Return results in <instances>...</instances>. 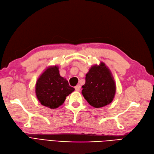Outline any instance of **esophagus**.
I'll return each instance as SVG.
<instances>
[{"mask_svg":"<svg viewBox=\"0 0 154 154\" xmlns=\"http://www.w3.org/2000/svg\"><path fill=\"white\" fill-rule=\"evenodd\" d=\"M75 91H80V89H81V86L77 85V86H76L75 87Z\"/></svg>","mask_w":154,"mask_h":154,"instance_id":"obj_1","label":"esophagus"}]
</instances>
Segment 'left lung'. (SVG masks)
<instances>
[{
  "label": "left lung",
  "mask_w": 154,
  "mask_h": 154,
  "mask_svg": "<svg viewBox=\"0 0 154 154\" xmlns=\"http://www.w3.org/2000/svg\"><path fill=\"white\" fill-rule=\"evenodd\" d=\"M82 94L90 105L101 108L110 104L114 98L116 85L112 73L104 63L91 67L86 75Z\"/></svg>",
  "instance_id": "left-lung-1"
}]
</instances>
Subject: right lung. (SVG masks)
Returning <instances> with one entry per match:
<instances>
[{
  "mask_svg": "<svg viewBox=\"0 0 154 154\" xmlns=\"http://www.w3.org/2000/svg\"><path fill=\"white\" fill-rule=\"evenodd\" d=\"M58 66H49L44 70L35 84L37 98L42 105L51 109L63 105L67 96L75 89L69 86L66 79L60 75Z\"/></svg>",
  "mask_w": 154,
  "mask_h": 154,
  "instance_id": "obj_1",
  "label": "right lung"
}]
</instances>
